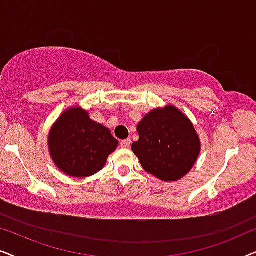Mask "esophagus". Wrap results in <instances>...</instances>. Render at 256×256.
Returning a JSON list of instances; mask_svg holds the SVG:
<instances>
[{
    "instance_id": "1",
    "label": "esophagus",
    "mask_w": 256,
    "mask_h": 256,
    "mask_svg": "<svg viewBox=\"0 0 256 256\" xmlns=\"http://www.w3.org/2000/svg\"><path fill=\"white\" fill-rule=\"evenodd\" d=\"M130 144H132V140L130 138L124 140V141H121V143H120L122 149H128L129 146H130Z\"/></svg>"
}]
</instances>
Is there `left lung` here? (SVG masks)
<instances>
[{
	"label": "left lung",
	"mask_w": 256,
	"mask_h": 256,
	"mask_svg": "<svg viewBox=\"0 0 256 256\" xmlns=\"http://www.w3.org/2000/svg\"><path fill=\"white\" fill-rule=\"evenodd\" d=\"M132 144L143 169L163 182H176L194 168L200 138L190 118L174 104L150 110L138 124Z\"/></svg>",
	"instance_id": "left-lung-1"
}]
</instances>
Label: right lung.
I'll return each instance as SVG.
<instances>
[{
    "label": "right lung",
    "mask_w": 256,
    "mask_h": 256,
    "mask_svg": "<svg viewBox=\"0 0 256 256\" xmlns=\"http://www.w3.org/2000/svg\"><path fill=\"white\" fill-rule=\"evenodd\" d=\"M118 141L110 130L79 106L60 114L48 132V152L56 166L70 177L85 178L102 169Z\"/></svg>",
    "instance_id": "obj_1"
}]
</instances>
